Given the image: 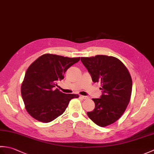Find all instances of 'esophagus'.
I'll return each instance as SVG.
<instances>
[{
  "instance_id": "1",
  "label": "esophagus",
  "mask_w": 154,
  "mask_h": 154,
  "mask_svg": "<svg viewBox=\"0 0 154 154\" xmlns=\"http://www.w3.org/2000/svg\"><path fill=\"white\" fill-rule=\"evenodd\" d=\"M79 97L81 98V99H83V100H85V99H88V97H86V96H83V95H80V96H79Z\"/></svg>"
}]
</instances>
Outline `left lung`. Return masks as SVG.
<instances>
[{
	"instance_id": "obj_1",
	"label": "left lung",
	"mask_w": 154,
	"mask_h": 154,
	"mask_svg": "<svg viewBox=\"0 0 154 154\" xmlns=\"http://www.w3.org/2000/svg\"><path fill=\"white\" fill-rule=\"evenodd\" d=\"M94 83L101 84L100 99H93L94 109L88 112L89 119L100 127L115 122L122 115L132 94V81L128 70L116 57L98 55L81 57Z\"/></svg>"
}]
</instances>
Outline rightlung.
Here are the masks:
<instances>
[{"label":"right lung","instance_id":"1","mask_svg":"<svg viewBox=\"0 0 154 154\" xmlns=\"http://www.w3.org/2000/svg\"><path fill=\"white\" fill-rule=\"evenodd\" d=\"M80 57L70 58L46 54L32 63L26 72L21 94L27 112L34 119L48 123L57 119L67 109L69 101L78 98L65 94L55 87L63 79L64 74Z\"/></svg>","mask_w":154,"mask_h":154}]
</instances>
